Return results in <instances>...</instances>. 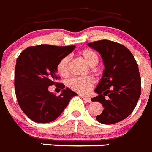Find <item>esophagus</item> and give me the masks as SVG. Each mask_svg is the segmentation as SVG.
<instances>
[{
    "label": "esophagus",
    "instance_id": "34e87169",
    "mask_svg": "<svg viewBox=\"0 0 152 152\" xmlns=\"http://www.w3.org/2000/svg\"><path fill=\"white\" fill-rule=\"evenodd\" d=\"M81 97L83 98V99L85 100L86 102H91V99L90 97H88V96H84V95H81Z\"/></svg>",
    "mask_w": 152,
    "mask_h": 152
}]
</instances>
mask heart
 Masks as SVG:
<instances>
[{"mask_svg": "<svg viewBox=\"0 0 152 152\" xmlns=\"http://www.w3.org/2000/svg\"><path fill=\"white\" fill-rule=\"evenodd\" d=\"M80 55L90 66H95L99 62L97 53L91 49H83L80 51ZM69 57L65 56L60 60L57 65L58 73L62 76H67L69 73ZM95 84V81L91 77H73L70 79L67 86L69 89L80 94H87L91 90Z\"/></svg>", "mask_w": 152, "mask_h": 152, "instance_id": "obj_1", "label": "heart"}]
</instances>
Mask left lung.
Instances as JSON below:
<instances>
[{"instance_id": "8db88e82", "label": "left lung", "mask_w": 152, "mask_h": 152, "mask_svg": "<svg viewBox=\"0 0 152 152\" xmlns=\"http://www.w3.org/2000/svg\"><path fill=\"white\" fill-rule=\"evenodd\" d=\"M88 45L101 54L105 66L95 90L99 95L91 99L104 109L96 120L105 125L115 124L129 117L139 100L141 79L138 64L132 53L120 43L104 39Z\"/></svg>"}]
</instances>
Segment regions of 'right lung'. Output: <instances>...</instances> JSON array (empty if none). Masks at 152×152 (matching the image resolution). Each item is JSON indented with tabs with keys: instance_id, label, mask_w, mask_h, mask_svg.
<instances>
[{
	"instance_id": "add662e5",
	"label": "right lung",
	"mask_w": 152,
	"mask_h": 152,
	"mask_svg": "<svg viewBox=\"0 0 152 152\" xmlns=\"http://www.w3.org/2000/svg\"><path fill=\"white\" fill-rule=\"evenodd\" d=\"M75 46L39 45L25 49L16 59L15 92L20 108L26 115L38 123H47L58 118L69 101L77 95L63 83H57V65L60 60L69 54ZM57 84L58 85H57ZM63 89L57 96L50 93V86Z\"/></svg>"
}]
</instances>
